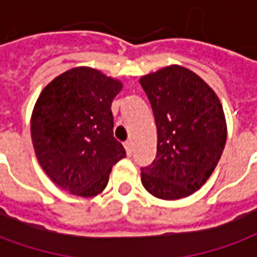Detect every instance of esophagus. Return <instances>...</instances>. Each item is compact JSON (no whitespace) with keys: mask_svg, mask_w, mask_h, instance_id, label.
I'll return each mask as SVG.
<instances>
[{"mask_svg":"<svg viewBox=\"0 0 257 257\" xmlns=\"http://www.w3.org/2000/svg\"><path fill=\"white\" fill-rule=\"evenodd\" d=\"M123 146H125L126 154H128V156H131V154H132V151H134V145H132V142H131V140H128V142H125V143H123Z\"/></svg>","mask_w":257,"mask_h":257,"instance_id":"34e87169","label":"esophagus"}]
</instances>
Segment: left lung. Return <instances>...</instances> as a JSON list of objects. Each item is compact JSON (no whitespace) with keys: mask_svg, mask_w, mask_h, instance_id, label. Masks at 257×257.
<instances>
[{"mask_svg":"<svg viewBox=\"0 0 257 257\" xmlns=\"http://www.w3.org/2000/svg\"><path fill=\"white\" fill-rule=\"evenodd\" d=\"M157 125V156L142 168L145 189L161 199L184 198L202 187L227 139L219 97L189 68L168 66L140 78Z\"/></svg>","mask_w":257,"mask_h":257,"instance_id":"obj_1","label":"left lung"}]
</instances>
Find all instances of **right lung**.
Returning a JSON list of instances; mask_svg holds the SVG:
<instances>
[{"mask_svg":"<svg viewBox=\"0 0 257 257\" xmlns=\"http://www.w3.org/2000/svg\"><path fill=\"white\" fill-rule=\"evenodd\" d=\"M122 89L99 70L75 67L44 88L31 115L37 160L59 187L79 197L106 189L114 164L126 156L112 136L111 103Z\"/></svg>","mask_w":257,"mask_h":257,"instance_id":"add662e5","label":"right lung"}]
</instances>
